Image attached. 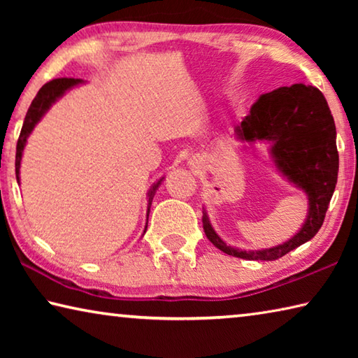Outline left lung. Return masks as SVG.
<instances>
[{"label": "left lung", "mask_w": 358, "mask_h": 358, "mask_svg": "<svg viewBox=\"0 0 358 358\" xmlns=\"http://www.w3.org/2000/svg\"><path fill=\"white\" fill-rule=\"evenodd\" d=\"M248 142L268 141L275 164L310 197V213L300 232L286 243L262 251L227 246L210 226L203 211L207 238L229 256L246 260H276L306 243L322 227L338 180L336 128L324 94L314 87L295 83L262 94L237 128Z\"/></svg>", "instance_id": "obj_1"}]
</instances>
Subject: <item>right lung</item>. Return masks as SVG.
<instances>
[{"label": "right lung", "mask_w": 358, "mask_h": 358, "mask_svg": "<svg viewBox=\"0 0 358 358\" xmlns=\"http://www.w3.org/2000/svg\"><path fill=\"white\" fill-rule=\"evenodd\" d=\"M82 80L80 78H68V77H63V78H53V80L47 82L44 87H42L38 94H36V98L33 99L31 106H29L28 112H27V117L25 121H23V126H22V131H20V136H19V141H17V153H15V175H17V181H19V172H20V161H22V151L25 148V143H27V138L28 136L31 134L33 128L36 126V123L42 118V115H44L50 106L55 102L59 96H62L66 90L74 87V85L80 83ZM162 178L155 183V186L151 187L150 192H148V211L151 207V201H153V196L157 189V186L161 185Z\"/></svg>", "instance_id": "obj_1"}]
</instances>
